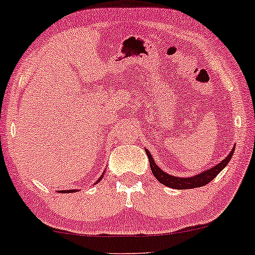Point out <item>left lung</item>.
<instances>
[{
    "instance_id": "left-lung-1",
    "label": "left lung",
    "mask_w": 255,
    "mask_h": 255,
    "mask_svg": "<svg viewBox=\"0 0 255 255\" xmlns=\"http://www.w3.org/2000/svg\"><path fill=\"white\" fill-rule=\"evenodd\" d=\"M234 151H235V147H233V150L230 151V153L228 154V156L225 157L221 163H218L217 165H215L211 169H206L205 171L199 172L198 175H195V176H191V177H177V176H172V175L166 174L165 171H163L162 169L156 164V162L153 160L152 154L148 152V150H146V154H147L148 157V162H150L152 174L154 175V177H156L160 183L164 184L166 187H170V188H175V189H191V188H198V187L206 186L207 183L211 182L213 178L217 176L219 172L223 170L225 166L228 165V163H229L231 157H233Z\"/></svg>"
}]
</instances>
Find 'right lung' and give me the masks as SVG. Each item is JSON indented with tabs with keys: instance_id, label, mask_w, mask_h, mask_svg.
Wrapping results in <instances>:
<instances>
[{
	"instance_id": "right-lung-1",
	"label": "right lung",
	"mask_w": 255,
	"mask_h": 255,
	"mask_svg": "<svg viewBox=\"0 0 255 255\" xmlns=\"http://www.w3.org/2000/svg\"><path fill=\"white\" fill-rule=\"evenodd\" d=\"M102 177H103V175H102L101 177H99V180L97 181V182H99V181L102 180ZM62 193H74V192H77V189H68V191H61Z\"/></svg>"
}]
</instances>
